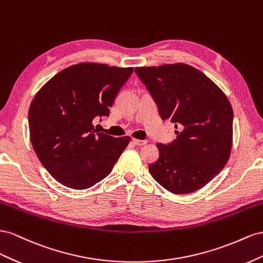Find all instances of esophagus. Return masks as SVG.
Instances as JSON below:
<instances>
[{
	"label": "esophagus",
	"instance_id": "34e87169",
	"mask_svg": "<svg viewBox=\"0 0 263 263\" xmlns=\"http://www.w3.org/2000/svg\"><path fill=\"white\" fill-rule=\"evenodd\" d=\"M132 142H133V143L136 144V145H144V144L147 143L146 140H138V139H133Z\"/></svg>",
	"mask_w": 263,
	"mask_h": 263
}]
</instances>
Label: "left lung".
<instances>
[{
  "label": "left lung",
  "mask_w": 263,
  "mask_h": 263,
  "mask_svg": "<svg viewBox=\"0 0 263 263\" xmlns=\"http://www.w3.org/2000/svg\"><path fill=\"white\" fill-rule=\"evenodd\" d=\"M157 104L162 120L178 131L167 144L157 143L159 160L148 165L155 181L174 194L204 187L228 162L232 112L227 97L201 71L185 64L134 69Z\"/></svg>",
  "instance_id": "8db88e82"
}]
</instances>
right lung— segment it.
Instances as JSON below:
<instances>
[{
    "instance_id": "1",
    "label": "right lung",
    "mask_w": 263,
    "mask_h": 263,
    "mask_svg": "<svg viewBox=\"0 0 263 263\" xmlns=\"http://www.w3.org/2000/svg\"><path fill=\"white\" fill-rule=\"evenodd\" d=\"M132 67L81 63L55 74L36 93L28 110L29 136L43 166L57 182L86 190L107 177L129 144L93 130L108 117Z\"/></svg>"
}]
</instances>
